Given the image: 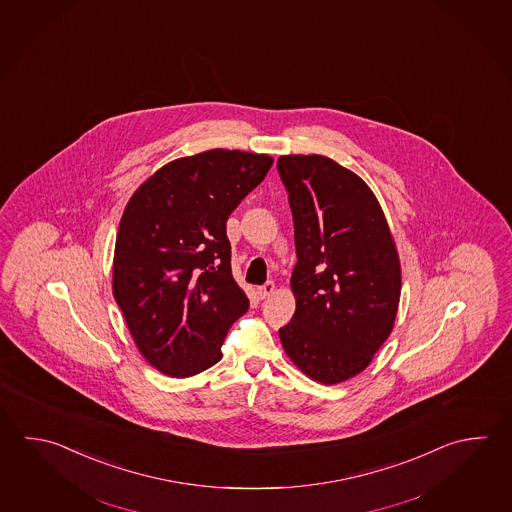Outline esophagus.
Returning <instances> with one entry per match:
<instances>
[{
	"instance_id": "obj_1",
	"label": "esophagus",
	"mask_w": 512,
	"mask_h": 512,
	"mask_svg": "<svg viewBox=\"0 0 512 512\" xmlns=\"http://www.w3.org/2000/svg\"><path fill=\"white\" fill-rule=\"evenodd\" d=\"M273 291H275V284H273L271 280H268L266 284H262V286L257 288V295H259L261 299H268Z\"/></svg>"
}]
</instances>
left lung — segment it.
I'll return each mask as SVG.
<instances>
[{"instance_id": "left-lung-1", "label": "left lung", "mask_w": 512, "mask_h": 512, "mask_svg": "<svg viewBox=\"0 0 512 512\" xmlns=\"http://www.w3.org/2000/svg\"><path fill=\"white\" fill-rule=\"evenodd\" d=\"M297 264L284 351L313 380L338 384L366 369L395 324L400 262L377 197L324 155H282Z\"/></svg>"}]
</instances>
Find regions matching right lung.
<instances>
[{"mask_svg":"<svg viewBox=\"0 0 512 512\" xmlns=\"http://www.w3.org/2000/svg\"><path fill=\"white\" fill-rule=\"evenodd\" d=\"M270 155L208 150L166 164L126 204L114 253V297L143 357L170 377L219 362L250 308L232 275L226 221L262 183Z\"/></svg>","mask_w":512,"mask_h":512,"instance_id":"obj_1","label":"right lung"}]
</instances>
